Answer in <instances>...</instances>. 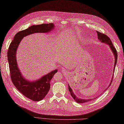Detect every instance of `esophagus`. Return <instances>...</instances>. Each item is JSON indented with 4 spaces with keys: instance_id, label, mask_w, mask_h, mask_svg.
<instances>
[{
    "instance_id": "esophagus-1",
    "label": "esophagus",
    "mask_w": 124,
    "mask_h": 124,
    "mask_svg": "<svg viewBox=\"0 0 124 124\" xmlns=\"http://www.w3.org/2000/svg\"><path fill=\"white\" fill-rule=\"evenodd\" d=\"M64 69H63V68H62V71H64Z\"/></svg>"
}]
</instances>
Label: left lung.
I'll list each match as a JSON object with an SVG mask.
<instances>
[{"mask_svg":"<svg viewBox=\"0 0 124 124\" xmlns=\"http://www.w3.org/2000/svg\"><path fill=\"white\" fill-rule=\"evenodd\" d=\"M97 34H98V39L101 42V43H106V44H107V45H108L109 46V47L110 48L111 50H112V52L114 55V57H115V63H114V70H113V72H114L115 71V67H116V64H117V57H118V54H117V50H116V48H115V47L114 46L113 43L110 39L109 38L108 36L106 35H105V34H103V33H101L99 31H97ZM113 77H114V74L112 76V80L111 81V82L110 83V84H109L108 86V88L106 89V90L104 91H106L108 89V88H109V86H110V85H111L112 84V81H113ZM68 86H69V90L70 92V95L71 96V97H72V98H73L75 101H76V102L78 103H86V102H88V101H92L93 100V99H79L78 98V97H77L76 96V94L74 93L73 91H72L71 88L70 87L69 84H68ZM94 98V99H96Z\"/></svg>","mask_w":124,"mask_h":124,"instance_id":"1","label":"left lung"}]
</instances>
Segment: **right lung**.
Masks as SVG:
<instances>
[{"label":"right lung","mask_w":124,"mask_h":124,"mask_svg":"<svg viewBox=\"0 0 124 124\" xmlns=\"http://www.w3.org/2000/svg\"><path fill=\"white\" fill-rule=\"evenodd\" d=\"M55 28L54 23L33 25L17 33L11 41L7 52L11 81L16 88L26 98L33 101H39L44 98L50 87V81L57 72L55 69L40 78L31 81L26 79L22 75L18 67L16 52L21 40L24 37L35 33H48Z\"/></svg>","instance_id":"obj_1"}]
</instances>
